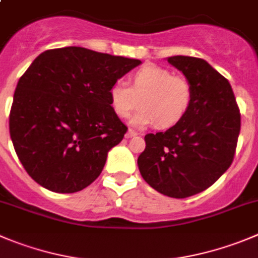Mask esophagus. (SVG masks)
<instances>
[{
	"label": "esophagus",
	"instance_id": "1",
	"mask_svg": "<svg viewBox=\"0 0 258 258\" xmlns=\"http://www.w3.org/2000/svg\"><path fill=\"white\" fill-rule=\"evenodd\" d=\"M124 136H126V139H131V137L137 136V132L132 131V130H128V131L126 132V135H124Z\"/></svg>",
	"mask_w": 258,
	"mask_h": 258
}]
</instances>
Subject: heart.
<instances>
[{"label":"heart","instance_id":"heart-1","mask_svg":"<svg viewBox=\"0 0 258 258\" xmlns=\"http://www.w3.org/2000/svg\"><path fill=\"white\" fill-rule=\"evenodd\" d=\"M194 99V90L187 79L175 76L169 70L156 64L141 67L132 76V86L117 80L109 89V100L113 112L127 118L134 110L143 109L131 118L137 128L155 124L169 128L188 112Z\"/></svg>","mask_w":258,"mask_h":258}]
</instances>
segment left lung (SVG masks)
<instances>
[{
	"label": "left lung",
	"instance_id": "1",
	"mask_svg": "<svg viewBox=\"0 0 258 258\" xmlns=\"http://www.w3.org/2000/svg\"><path fill=\"white\" fill-rule=\"evenodd\" d=\"M167 61L189 81L194 99L178 123L146 135L137 165L154 189L184 199L205 191L230 167L240 114L229 81L205 59L173 56Z\"/></svg>",
	"mask_w": 258,
	"mask_h": 258
}]
</instances>
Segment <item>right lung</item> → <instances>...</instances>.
I'll return each instance as SVG.
<instances>
[{
	"label": "right lung",
	"mask_w": 258,
	"mask_h": 258,
	"mask_svg": "<svg viewBox=\"0 0 258 258\" xmlns=\"http://www.w3.org/2000/svg\"><path fill=\"white\" fill-rule=\"evenodd\" d=\"M139 64L81 47L45 50L33 61L16 85L10 136L37 183L74 194L99 177L127 131L110 107L109 89Z\"/></svg>",
	"instance_id": "obj_1"
}]
</instances>
